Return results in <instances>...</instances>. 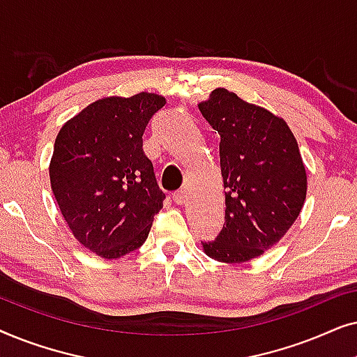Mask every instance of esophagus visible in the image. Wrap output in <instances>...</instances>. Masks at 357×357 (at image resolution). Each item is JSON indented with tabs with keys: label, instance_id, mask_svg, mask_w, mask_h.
I'll return each instance as SVG.
<instances>
[{
	"label": "esophagus",
	"instance_id": "esophagus-1",
	"mask_svg": "<svg viewBox=\"0 0 357 357\" xmlns=\"http://www.w3.org/2000/svg\"><path fill=\"white\" fill-rule=\"evenodd\" d=\"M172 197H174V202L177 203V204H185V202H187V199H188L187 190H185V188L177 190V192H175Z\"/></svg>",
	"mask_w": 357,
	"mask_h": 357
}]
</instances>
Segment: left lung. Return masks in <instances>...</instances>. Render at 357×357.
Returning <instances> with one entry per match:
<instances>
[{"mask_svg":"<svg viewBox=\"0 0 357 357\" xmlns=\"http://www.w3.org/2000/svg\"><path fill=\"white\" fill-rule=\"evenodd\" d=\"M198 109L221 136L219 159L226 218L214 241L202 242L208 257L243 263L284 237L307 195V174L289 126L263 107L218 87Z\"/></svg>","mask_w":357,"mask_h":357,"instance_id":"left-lung-1","label":"left lung"}]
</instances>
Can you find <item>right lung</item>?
<instances>
[{
  "label": "right lung",
  "mask_w": 357,
  "mask_h": 357,
  "mask_svg": "<svg viewBox=\"0 0 357 357\" xmlns=\"http://www.w3.org/2000/svg\"><path fill=\"white\" fill-rule=\"evenodd\" d=\"M162 96L105 97L61 126L50 160V183L73 236L114 260L143 245L162 209L143 135Z\"/></svg>",
  "instance_id": "1"
}]
</instances>
